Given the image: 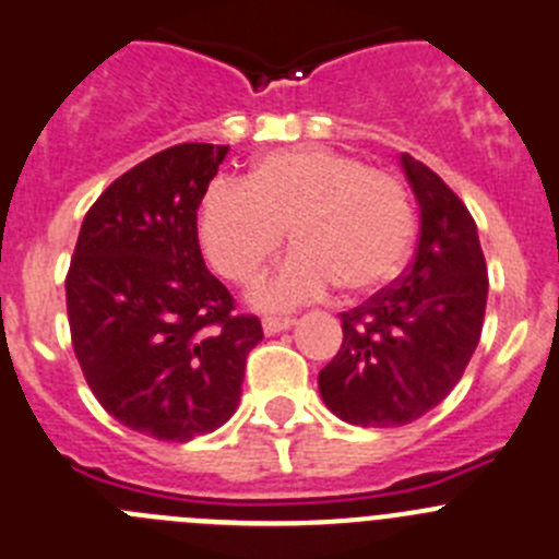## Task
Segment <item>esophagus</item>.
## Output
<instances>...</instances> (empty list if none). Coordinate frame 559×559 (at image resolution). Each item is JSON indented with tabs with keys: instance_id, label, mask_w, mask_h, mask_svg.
<instances>
[{
	"instance_id": "34e87169",
	"label": "esophagus",
	"mask_w": 559,
	"mask_h": 559,
	"mask_svg": "<svg viewBox=\"0 0 559 559\" xmlns=\"http://www.w3.org/2000/svg\"><path fill=\"white\" fill-rule=\"evenodd\" d=\"M292 325H295V320H292V317H267V320L262 322V328L267 336H275V333L286 331V328H292Z\"/></svg>"
}]
</instances>
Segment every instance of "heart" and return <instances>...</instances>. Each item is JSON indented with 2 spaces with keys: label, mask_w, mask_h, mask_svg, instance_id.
<instances>
[{
  "label": "heart",
  "mask_w": 559,
  "mask_h": 559,
  "mask_svg": "<svg viewBox=\"0 0 559 559\" xmlns=\"http://www.w3.org/2000/svg\"><path fill=\"white\" fill-rule=\"evenodd\" d=\"M286 228L295 253L250 289L255 309H297L333 286L378 289L403 267L414 215L394 176L320 145L255 159L245 185L212 181L198 209L203 253L237 284L278 253Z\"/></svg>",
  "instance_id": "b5f03b06"
}]
</instances>
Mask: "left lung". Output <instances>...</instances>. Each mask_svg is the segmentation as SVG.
Here are the masks:
<instances>
[{"instance_id":"1","label":"left lung","mask_w":559,"mask_h":559,"mask_svg":"<svg viewBox=\"0 0 559 559\" xmlns=\"http://www.w3.org/2000/svg\"><path fill=\"white\" fill-rule=\"evenodd\" d=\"M400 165L419 203V245L400 284L342 314V347L320 372L322 403L358 427H400L436 408L479 342L488 270L461 198L411 154Z\"/></svg>"}]
</instances>
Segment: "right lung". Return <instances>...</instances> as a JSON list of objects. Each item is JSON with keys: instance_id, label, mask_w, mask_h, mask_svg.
<instances>
[{"instance_id": "right-lung-1", "label": "right lung", "mask_w": 559, "mask_h": 559, "mask_svg": "<svg viewBox=\"0 0 559 559\" xmlns=\"http://www.w3.org/2000/svg\"><path fill=\"white\" fill-rule=\"evenodd\" d=\"M228 145L181 143L115 179L82 221L66 278L71 342L109 416L192 441L234 416L262 322L206 270L198 206Z\"/></svg>"}]
</instances>
